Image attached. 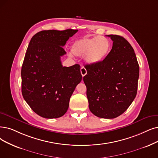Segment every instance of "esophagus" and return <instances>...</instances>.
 I'll return each instance as SVG.
<instances>
[{
	"label": "esophagus",
	"mask_w": 158,
	"mask_h": 158,
	"mask_svg": "<svg viewBox=\"0 0 158 158\" xmlns=\"http://www.w3.org/2000/svg\"><path fill=\"white\" fill-rule=\"evenodd\" d=\"M80 72H81V76L84 77V76L87 74V71L85 67H81V69H80Z\"/></svg>",
	"instance_id": "obj_1"
}]
</instances>
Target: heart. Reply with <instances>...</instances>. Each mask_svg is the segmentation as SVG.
I'll list each match as a JSON object with an SVG mask.
<instances>
[{"label":"heart","instance_id":"1","mask_svg":"<svg viewBox=\"0 0 158 158\" xmlns=\"http://www.w3.org/2000/svg\"><path fill=\"white\" fill-rule=\"evenodd\" d=\"M111 48V43L108 38L98 35L76 40L71 46V52L78 56L84 55L86 63L94 65L103 61L108 56Z\"/></svg>","mask_w":158,"mask_h":158}]
</instances>
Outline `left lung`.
Here are the masks:
<instances>
[{
	"instance_id": "1",
	"label": "left lung",
	"mask_w": 158,
	"mask_h": 158,
	"mask_svg": "<svg viewBox=\"0 0 158 158\" xmlns=\"http://www.w3.org/2000/svg\"><path fill=\"white\" fill-rule=\"evenodd\" d=\"M113 47L108 56L94 65H85L83 80L91 112L103 118L118 117L136 97L139 67L134 50L118 35H108Z\"/></svg>"
}]
</instances>
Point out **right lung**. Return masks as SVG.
Here are the masks:
<instances>
[{
  "label": "right lung",
  "instance_id": "right-lung-1",
  "mask_svg": "<svg viewBox=\"0 0 158 158\" xmlns=\"http://www.w3.org/2000/svg\"><path fill=\"white\" fill-rule=\"evenodd\" d=\"M78 30H43L30 41L21 69L22 94L37 115L58 118L67 112L69 100L82 76L80 66L63 67L64 47Z\"/></svg>",
  "mask_w": 158,
  "mask_h": 158
}]
</instances>
